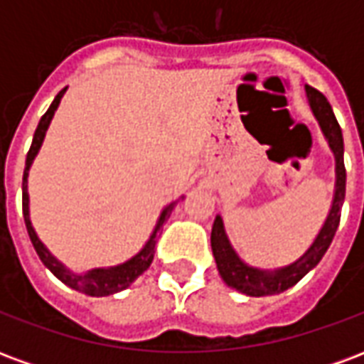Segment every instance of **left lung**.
Returning <instances> with one entry per match:
<instances>
[{"mask_svg": "<svg viewBox=\"0 0 364 364\" xmlns=\"http://www.w3.org/2000/svg\"><path fill=\"white\" fill-rule=\"evenodd\" d=\"M306 99L312 109V114L318 120L321 132L328 140L329 150L333 151L336 158V187H333V200L329 206V213L326 216L323 226L314 237L312 245L306 250L296 261H292L284 267L277 269H257L247 265L236 250L232 247L224 228L220 214H216L213 224V234H210V245H213V255L216 261V269L220 273L222 281L228 284L230 289L237 290L247 296H271V294H281L290 287H294L302 277L310 273L321 257L328 252L331 240L336 236L339 218H341V206L345 200V164H343V134L337 122L336 114L331 111V105L328 99L321 95L320 91L314 90L310 85H304Z\"/></svg>", "mask_w": 364, "mask_h": 364, "instance_id": "8db88e82", "label": "left lung"}]
</instances>
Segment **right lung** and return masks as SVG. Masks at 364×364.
I'll list each match as a JSON object with an SVG mask.
<instances>
[{
  "label": "right lung",
  "instance_id": "right-lung-1",
  "mask_svg": "<svg viewBox=\"0 0 364 364\" xmlns=\"http://www.w3.org/2000/svg\"><path fill=\"white\" fill-rule=\"evenodd\" d=\"M64 93H66V90H62L58 95L54 97V101H52V105L48 107V111L43 114V119H41V122H38V127H36L35 130V136H33V144H31V150H28L27 154V161H25V173H23V216H25V224H27L28 237H31V242L35 245L38 257H41V261H43L46 267L50 269L52 274H54L56 279H60L64 284H68L70 289L80 290V292L87 294V296H109V294H114V292H120V290L128 289L144 271H148V267L151 265V261H154L159 230L164 226V222L169 218V214H171V210L175 208V205L179 203V198L173 200V203H169V205L161 210L158 222H156V228H154V232H151L150 237H148V242L142 245L140 252L136 253V255H132V257L124 261V263L112 265V267L90 269V271H85V273H74V271H70L62 261L56 259V257L48 252V247L41 242V237L36 236L35 228H33V222H31V210H28V171H31V166H33V161H35L36 154H38L41 146H43L46 130L50 127L52 117H54V112L58 109V105L60 101H62Z\"/></svg>",
  "mask_w": 364,
  "mask_h": 364
}]
</instances>
